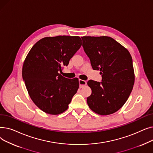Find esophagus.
<instances>
[{"mask_svg": "<svg viewBox=\"0 0 153 153\" xmlns=\"http://www.w3.org/2000/svg\"><path fill=\"white\" fill-rule=\"evenodd\" d=\"M79 86L81 88H82L83 87L85 86L86 84H87V82L85 81H84V80L79 79Z\"/></svg>", "mask_w": 153, "mask_h": 153, "instance_id": "esophagus-1", "label": "esophagus"}]
</instances>
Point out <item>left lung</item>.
I'll list each match as a JSON object with an SVG mask.
<instances>
[{"instance_id":"left-lung-1","label":"left lung","mask_w":153,"mask_h":153,"mask_svg":"<svg viewBox=\"0 0 153 153\" xmlns=\"http://www.w3.org/2000/svg\"><path fill=\"white\" fill-rule=\"evenodd\" d=\"M84 50L94 70H99L102 82L89 80L92 90L87 99L89 108L100 115L115 113L121 108L134 83L133 61L127 49L111 37L83 36Z\"/></svg>"}]
</instances>
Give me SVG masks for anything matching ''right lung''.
Listing matches in <instances>:
<instances>
[{
    "mask_svg": "<svg viewBox=\"0 0 153 153\" xmlns=\"http://www.w3.org/2000/svg\"><path fill=\"white\" fill-rule=\"evenodd\" d=\"M79 36L45 37L28 53L22 77L32 101L48 114L59 115L69 107L77 92L78 78L68 79L59 73L82 45Z\"/></svg>",
    "mask_w": 153,
    "mask_h": 153,
    "instance_id": "add662e5",
    "label": "right lung"
}]
</instances>
